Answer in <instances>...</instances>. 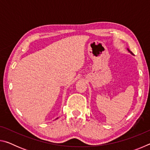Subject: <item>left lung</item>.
Masks as SVG:
<instances>
[{
	"mask_svg": "<svg viewBox=\"0 0 150 150\" xmlns=\"http://www.w3.org/2000/svg\"><path fill=\"white\" fill-rule=\"evenodd\" d=\"M128 52H130V54H132V52H130V50H129L128 49Z\"/></svg>",
	"mask_w": 150,
	"mask_h": 150,
	"instance_id": "obj_1",
	"label": "left lung"
}]
</instances>
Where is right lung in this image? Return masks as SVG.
Wrapping results in <instances>:
<instances>
[{"label": "right lung", "instance_id": "obj_1", "mask_svg": "<svg viewBox=\"0 0 150 150\" xmlns=\"http://www.w3.org/2000/svg\"><path fill=\"white\" fill-rule=\"evenodd\" d=\"M57 118H56V119H57Z\"/></svg>", "mask_w": 150, "mask_h": 150}]
</instances>
